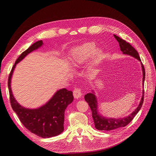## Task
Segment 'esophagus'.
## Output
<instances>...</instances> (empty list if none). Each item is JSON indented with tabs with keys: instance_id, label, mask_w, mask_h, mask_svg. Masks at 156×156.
Listing matches in <instances>:
<instances>
[{
	"instance_id": "obj_1",
	"label": "esophagus",
	"mask_w": 156,
	"mask_h": 156,
	"mask_svg": "<svg viewBox=\"0 0 156 156\" xmlns=\"http://www.w3.org/2000/svg\"><path fill=\"white\" fill-rule=\"evenodd\" d=\"M73 94L74 98H76V99H79V98H80V97L83 95L81 89L79 88H75L74 90H73Z\"/></svg>"
}]
</instances>
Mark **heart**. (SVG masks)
<instances>
[{"label": "heart", "mask_w": 156, "mask_h": 156, "mask_svg": "<svg viewBox=\"0 0 156 156\" xmlns=\"http://www.w3.org/2000/svg\"><path fill=\"white\" fill-rule=\"evenodd\" d=\"M90 58L89 66L94 69L104 61L105 52L102 48H97L94 42H87L72 50L70 61L75 67L83 65Z\"/></svg>", "instance_id": "b5f03b06"}]
</instances>
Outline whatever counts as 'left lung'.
<instances>
[{"label":"left lung","instance_id":"obj_1","mask_svg":"<svg viewBox=\"0 0 156 156\" xmlns=\"http://www.w3.org/2000/svg\"><path fill=\"white\" fill-rule=\"evenodd\" d=\"M115 38L118 41L119 44L121 51L124 55H128L132 56V57L136 58L139 62H141L142 72H143V87L144 88V82L145 79V71L143 66V64L141 62L140 57L137 51L134 49L129 43H128L125 40L121 39L120 37L114 35ZM143 95L141 97V99L140 101L138 106L136 110L132 112V114L129 115L121 117V118H112L105 117L102 115L98 110V103L97 97L95 95L94 91L92 90V93H88L84 95L85 101L88 103L91 111L92 113V117L94 122L95 127L96 129L99 130H105L109 131L112 130L117 128H122L126 126L128 124L132 121L134 117L136 115L138 112L140 110L141 106L143 103L144 100V90H143Z\"/></svg>","mask_w":156,"mask_h":156}]
</instances>
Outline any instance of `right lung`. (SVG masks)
I'll return each instance as SVG.
<instances>
[{
  "mask_svg": "<svg viewBox=\"0 0 156 156\" xmlns=\"http://www.w3.org/2000/svg\"><path fill=\"white\" fill-rule=\"evenodd\" d=\"M42 45V41H37L21 53L10 72L8 84L11 105L20 122L31 133L42 138H49L59 135L64 131V111L73 101V92L66 88L58 90L44 105L31 109L25 108L18 103L11 87L16 65L29 53L39 49Z\"/></svg>",
  "mask_w": 156,
  "mask_h": 156,
  "instance_id": "1",
  "label": "right lung"
}]
</instances>
